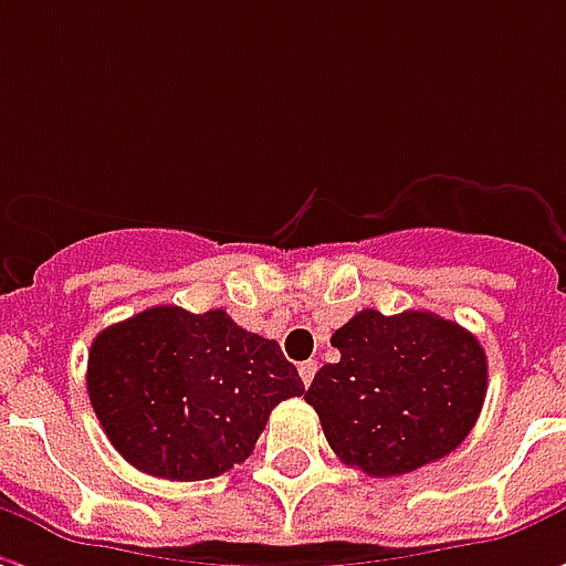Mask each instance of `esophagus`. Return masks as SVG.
I'll use <instances>...</instances> for the list:
<instances>
[{"label":"esophagus","instance_id":"esophagus-1","mask_svg":"<svg viewBox=\"0 0 566 566\" xmlns=\"http://www.w3.org/2000/svg\"><path fill=\"white\" fill-rule=\"evenodd\" d=\"M315 373H318V360H303L300 364V379H303V385H312Z\"/></svg>","mask_w":566,"mask_h":566}]
</instances>
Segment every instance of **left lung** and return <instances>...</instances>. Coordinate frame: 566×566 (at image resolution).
<instances>
[{"instance_id": "8db88e82", "label": "left lung", "mask_w": 566, "mask_h": 566, "mask_svg": "<svg viewBox=\"0 0 566 566\" xmlns=\"http://www.w3.org/2000/svg\"><path fill=\"white\" fill-rule=\"evenodd\" d=\"M308 406L336 458L376 479L412 473L461 446L488 391L485 348L433 312L364 308L331 339Z\"/></svg>"}]
</instances>
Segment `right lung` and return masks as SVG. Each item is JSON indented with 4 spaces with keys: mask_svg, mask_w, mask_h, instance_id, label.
Here are the masks:
<instances>
[{
    "mask_svg": "<svg viewBox=\"0 0 566 566\" xmlns=\"http://www.w3.org/2000/svg\"><path fill=\"white\" fill-rule=\"evenodd\" d=\"M87 394L124 461L199 482L245 461L272 409L306 388L275 339L242 331L223 308L154 306L93 339Z\"/></svg>",
    "mask_w": 566,
    "mask_h": 566,
    "instance_id": "right-lung-1",
    "label": "right lung"
}]
</instances>
